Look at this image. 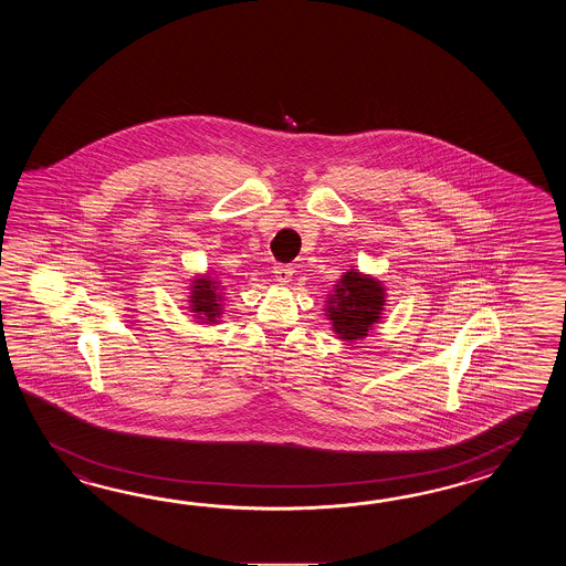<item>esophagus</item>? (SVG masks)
I'll list each match as a JSON object with an SVG mask.
<instances>
[{
    "instance_id": "esophagus-1",
    "label": "esophagus",
    "mask_w": 566,
    "mask_h": 566,
    "mask_svg": "<svg viewBox=\"0 0 566 566\" xmlns=\"http://www.w3.org/2000/svg\"><path fill=\"white\" fill-rule=\"evenodd\" d=\"M275 277H277L281 285H287L289 281L293 279V269L289 265H275Z\"/></svg>"
}]
</instances>
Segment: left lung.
Returning a JSON list of instances; mask_svg holds the SVG:
<instances>
[{
	"instance_id": "1",
	"label": "left lung",
	"mask_w": 566,
	"mask_h": 566,
	"mask_svg": "<svg viewBox=\"0 0 566 566\" xmlns=\"http://www.w3.org/2000/svg\"><path fill=\"white\" fill-rule=\"evenodd\" d=\"M386 285L358 266H349L325 295L324 315L339 342L356 344L373 334L386 312Z\"/></svg>"
}]
</instances>
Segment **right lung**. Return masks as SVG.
<instances>
[{"mask_svg":"<svg viewBox=\"0 0 566 566\" xmlns=\"http://www.w3.org/2000/svg\"><path fill=\"white\" fill-rule=\"evenodd\" d=\"M227 285L222 273L205 271L196 273L188 283V312L192 313L193 322L200 325H218L224 313Z\"/></svg>","mask_w":566,"mask_h":566,"instance_id":"obj_1","label":"right lung"}]
</instances>
